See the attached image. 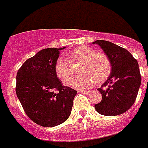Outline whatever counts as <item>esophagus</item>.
<instances>
[{"instance_id": "1", "label": "esophagus", "mask_w": 148, "mask_h": 148, "mask_svg": "<svg viewBox=\"0 0 148 148\" xmlns=\"http://www.w3.org/2000/svg\"><path fill=\"white\" fill-rule=\"evenodd\" d=\"M78 93H84V94H89V93H90V91H84V90H80L78 91Z\"/></svg>"}]
</instances>
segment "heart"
Instances as JSON below:
<instances>
[{
  "instance_id": "b5f03b06",
  "label": "heart",
  "mask_w": 148,
  "mask_h": 148,
  "mask_svg": "<svg viewBox=\"0 0 148 148\" xmlns=\"http://www.w3.org/2000/svg\"><path fill=\"white\" fill-rule=\"evenodd\" d=\"M66 58L71 64L80 63L79 75L71 78L67 85L76 90L89 88L94 84L104 82L111 73V63L106 55L96 52L94 49L85 45H80L69 51ZM55 72L57 77L64 83L73 74L71 66L59 58L55 64Z\"/></svg>"
}]
</instances>
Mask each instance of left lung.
<instances>
[{
    "instance_id": "left-lung-1",
    "label": "left lung",
    "mask_w": 148,
    "mask_h": 148,
    "mask_svg": "<svg viewBox=\"0 0 148 148\" xmlns=\"http://www.w3.org/2000/svg\"><path fill=\"white\" fill-rule=\"evenodd\" d=\"M97 44L108 56L111 73L101 88L102 100L95 105L98 113L107 116H118L132 107L136 99L141 83L138 63L125 49L105 40Z\"/></svg>"
}]
</instances>
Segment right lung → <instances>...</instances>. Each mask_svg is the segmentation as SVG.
<instances>
[{
    "label": "right lung",
    "mask_w": 148,
    "mask_h": 148,
    "mask_svg": "<svg viewBox=\"0 0 148 148\" xmlns=\"http://www.w3.org/2000/svg\"><path fill=\"white\" fill-rule=\"evenodd\" d=\"M61 49L48 48L24 62L16 75V93L28 117L43 127H54L70 116L77 91L64 86L55 72Z\"/></svg>",
    "instance_id": "obj_1"
}]
</instances>
